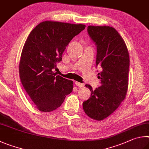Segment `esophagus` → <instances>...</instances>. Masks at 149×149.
Listing matches in <instances>:
<instances>
[{
  "instance_id": "1",
  "label": "esophagus",
  "mask_w": 149,
  "mask_h": 149,
  "mask_svg": "<svg viewBox=\"0 0 149 149\" xmlns=\"http://www.w3.org/2000/svg\"><path fill=\"white\" fill-rule=\"evenodd\" d=\"M75 84H76V86H79L80 88H82L84 86V84H83V83H80V82H75Z\"/></svg>"
}]
</instances>
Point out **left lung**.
Segmentation results:
<instances>
[{
	"label": "left lung",
	"mask_w": 149,
	"mask_h": 149,
	"mask_svg": "<svg viewBox=\"0 0 149 149\" xmlns=\"http://www.w3.org/2000/svg\"><path fill=\"white\" fill-rule=\"evenodd\" d=\"M88 33L97 48L96 67L101 86L92 89L91 95L82 103L87 115L96 120H102L116 110L126 97L128 87L130 57L126 44L115 29L109 26L88 27Z\"/></svg>",
	"instance_id": "8db88e82"
}]
</instances>
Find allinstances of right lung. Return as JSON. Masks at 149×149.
<instances>
[{
    "instance_id": "obj_1",
    "label": "right lung",
    "mask_w": 149,
    "mask_h": 149,
    "mask_svg": "<svg viewBox=\"0 0 149 149\" xmlns=\"http://www.w3.org/2000/svg\"><path fill=\"white\" fill-rule=\"evenodd\" d=\"M82 24L46 21L30 33L19 62L21 82L39 111L50 112L63 103L73 89L72 80L52 70L73 37L85 29Z\"/></svg>"
}]
</instances>
